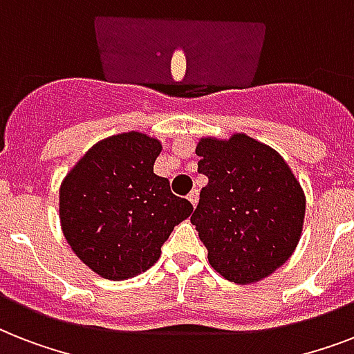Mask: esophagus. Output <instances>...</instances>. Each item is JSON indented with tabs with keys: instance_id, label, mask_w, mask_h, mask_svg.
I'll return each instance as SVG.
<instances>
[{
	"instance_id": "esophagus-1",
	"label": "esophagus",
	"mask_w": 354,
	"mask_h": 354,
	"mask_svg": "<svg viewBox=\"0 0 354 354\" xmlns=\"http://www.w3.org/2000/svg\"><path fill=\"white\" fill-rule=\"evenodd\" d=\"M187 198H189V202L193 204V207H196V204H198V191H196V189H193V191L187 194Z\"/></svg>"
}]
</instances>
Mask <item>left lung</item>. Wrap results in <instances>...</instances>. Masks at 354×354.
Listing matches in <instances>:
<instances>
[{"mask_svg":"<svg viewBox=\"0 0 354 354\" xmlns=\"http://www.w3.org/2000/svg\"><path fill=\"white\" fill-rule=\"evenodd\" d=\"M198 172L207 178L191 222L209 264L233 283H255L296 250L305 194L274 149L236 133L202 139Z\"/></svg>","mask_w":354,"mask_h":354,"instance_id":"obj_1","label":"left lung"}]
</instances>
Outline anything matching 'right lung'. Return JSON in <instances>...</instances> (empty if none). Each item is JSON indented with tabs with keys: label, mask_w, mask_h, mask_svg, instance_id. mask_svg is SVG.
<instances>
[{
	"label": "right lung",
	"mask_w": 354,
	"mask_h": 354,
	"mask_svg": "<svg viewBox=\"0 0 354 354\" xmlns=\"http://www.w3.org/2000/svg\"><path fill=\"white\" fill-rule=\"evenodd\" d=\"M158 139L128 132L93 145L60 187V222L69 246L106 279H128L160 259L193 204L154 174Z\"/></svg>",
	"instance_id": "right-lung-1"
}]
</instances>
